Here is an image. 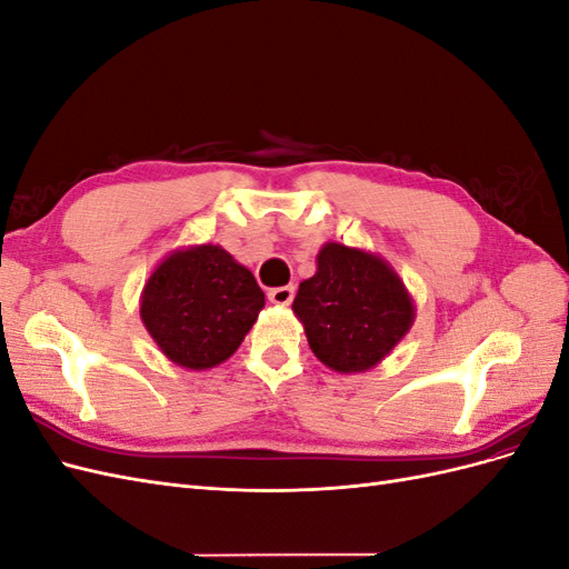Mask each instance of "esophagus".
<instances>
[{"mask_svg": "<svg viewBox=\"0 0 569 569\" xmlns=\"http://www.w3.org/2000/svg\"><path fill=\"white\" fill-rule=\"evenodd\" d=\"M268 299L270 303L274 306H289L291 301H295V287L287 284V287H274L268 291Z\"/></svg>", "mask_w": 569, "mask_h": 569, "instance_id": "obj_1", "label": "esophagus"}]
</instances>
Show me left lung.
Wrapping results in <instances>:
<instances>
[{
    "instance_id": "obj_1",
    "label": "left lung",
    "mask_w": 569,
    "mask_h": 569,
    "mask_svg": "<svg viewBox=\"0 0 569 569\" xmlns=\"http://www.w3.org/2000/svg\"><path fill=\"white\" fill-rule=\"evenodd\" d=\"M291 311L320 363L353 375L380 366L410 332L416 301L382 256L325 242Z\"/></svg>"
}]
</instances>
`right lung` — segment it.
<instances>
[{
    "instance_id": "obj_1",
    "label": "right lung",
    "mask_w": 569,
    "mask_h": 569,
    "mask_svg": "<svg viewBox=\"0 0 569 569\" xmlns=\"http://www.w3.org/2000/svg\"><path fill=\"white\" fill-rule=\"evenodd\" d=\"M266 295L249 268L220 244L170 251L151 270L140 316L159 351L180 368L209 370L239 349Z\"/></svg>"
}]
</instances>
